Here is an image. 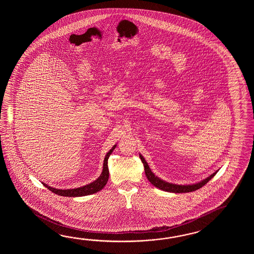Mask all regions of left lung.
I'll return each instance as SVG.
<instances>
[{
    "label": "left lung",
    "instance_id": "8db88e82",
    "mask_svg": "<svg viewBox=\"0 0 254 254\" xmlns=\"http://www.w3.org/2000/svg\"><path fill=\"white\" fill-rule=\"evenodd\" d=\"M140 160L144 165V171H145L146 177L150 181L152 185H154L156 188L162 190L164 191L168 192H174V193H185V192H190V191H194L196 190L200 189L202 186H204L211 178H213V176L215 175L218 171H216L215 173H212L209 177L200 181L199 183H196L193 184H187V185H179V184H171L167 183L165 181H163L161 178L157 177L154 173H152L151 169L149 167L148 163L146 162L145 159L143 156L140 154Z\"/></svg>",
    "mask_w": 254,
    "mask_h": 254
}]
</instances>
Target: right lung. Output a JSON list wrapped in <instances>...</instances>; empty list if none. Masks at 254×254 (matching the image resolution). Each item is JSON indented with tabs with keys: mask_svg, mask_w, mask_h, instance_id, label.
I'll return each mask as SVG.
<instances>
[{
	"mask_svg": "<svg viewBox=\"0 0 254 254\" xmlns=\"http://www.w3.org/2000/svg\"><path fill=\"white\" fill-rule=\"evenodd\" d=\"M116 147V144L108 151L106 156L104 158L103 161V172L101 173L100 177L92 182L91 184L84 185L82 187L79 188H74V189H55L47 184H43L45 187H47L51 191H53L55 194L60 195V196H65V197H80V196H85V195L93 194L97 191H100L103 190V187L106 185L109 179V169H108V159L111 153L113 152Z\"/></svg>",
	"mask_w": 254,
	"mask_h": 254,
	"instance_id": "right-lung-1",
	"label": "right lung"
}]
</instances>
